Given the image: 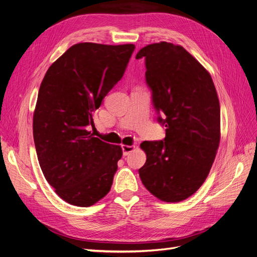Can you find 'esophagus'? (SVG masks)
<instances>
[{
    "label": "esophagus",
    "mask_w": 257,
    "mask_h": 257,
    "mask_svg": "<svg viewBox=\"0 0 257 257\" xmlns=\"http://www.w3.org/2000/svg\"><path fill=\"white\" fill-rule=\"evenodd\" d=\"M122 151L123 155H128L132 151L135 149V146H127V145H122Z\"/></svg>",
    "instance_id": "esophagus-1"
}]
</instances>
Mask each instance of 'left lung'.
<instances>
[{
	"instance_id": "left-lung-1",
	"label": "left lung",
	"mask_w": 257,
	"mask_h": 257,
	"mask_svg": "<svg viewBox=\"0 0 257 257\" xmlns=\"http://www.w3.org/2000/svg\"><path fill=\"white\" fill-rule=\"evenodd\" d=\"M142 58L166 136L141 145L147 161L139 177L152 195L178 203L200 188L213 164L220 144L219 98L207 69L182 46L148 45L136 54Z\"/></svg>"
}]
</instances>
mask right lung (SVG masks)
Wrapping results in <instances>:
<instances>
[{
    "label": "right lung",
    "instance_id": "obj_1",
    "mask_svg": "<svg viewBox=\"0 0 257 257\" xmlns=\"http://www.w3.org/2000/svg\"><path fill=\"white\" fill-rule=\"evenodd\" d=\"M134 49L133 44H76L52 63L41 83L33 115L37 159L46 180L68 204L89 207L110 191L122 149L88 127Z\"/></svg>",
    "mask_w": 257,
    "mask_h": 257
}]
</instances>
